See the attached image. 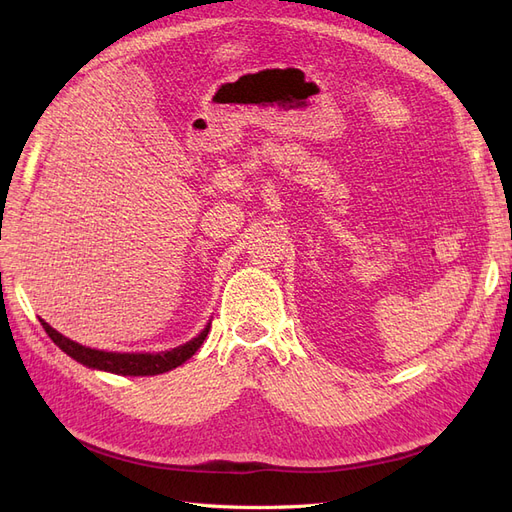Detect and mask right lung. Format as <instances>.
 Masks as SVG:
<instances>
[{
    "instance_id": "1",
    "label": "right lung",
    "mask_w": 512,
    "mask_h": 512,
    "mask_svg": "<svg viewBox=\"0 0 512 512\" xmlns=\"http://www.w3.org/2000/svg\"><path fill=\"white\" fill-rule=\"evenodd\" d=\"M42 327L44 331L49 333V337L53 342L64 350L66 354H70L72 359H76L79 363L94 367V369H104L111 371V374H121V376H156V374H164V371H170L179 367L181 363H185L190 356L203 346L205 337L209 333V324L203 329L198 337H194L192 342L183 344L175 350L168 352H158V354H119V352H104V350H91L85 348L81 344L72 342V339L64 337L61 333H57L53 327H49L44 320Z\"/></svg>"
}]
</instances>
